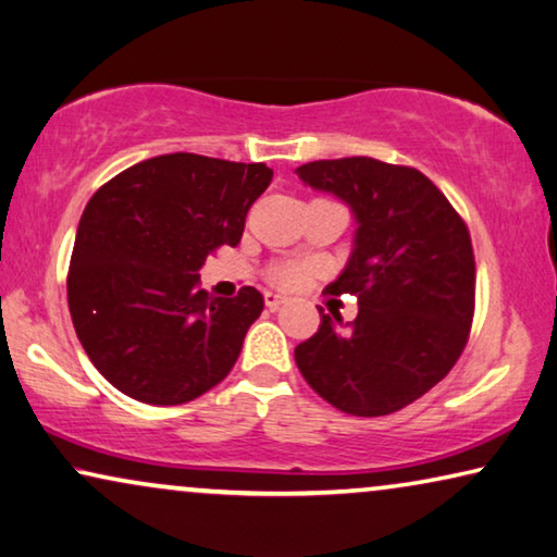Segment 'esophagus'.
<instances>
[{
  "mask_svg": "<svg viewBox=\"0 0 557 557\" xmlns=\"http://www.w3.org/2000/svg\"><path fill=\"white\" fill-rule=\"evenodd\" d=\"M287 302V297L285 295H280V293H272V289H268V293H264V305L270 307V310H277L280 305H285Z\"/></svg>",
  "mask_w": 557,
  "mask_h": 557,
  "instance_id": "esophagus-1",
  "label": "esophagus"
}]
</instances>
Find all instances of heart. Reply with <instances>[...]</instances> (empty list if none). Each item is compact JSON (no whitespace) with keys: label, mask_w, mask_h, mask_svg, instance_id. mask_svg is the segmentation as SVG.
Wrapping results in <instances>:
<instances>
[{"label":"heart","mask_w":557,"mask_h":557,"mask_svg":"<svg viewBox=\"0 0 557 557\" xmlns=\"http://www.w3.org/2000/svg\"><path fill=\"white\" fill-rule=\"evenodd\" d=\"M310 270H312L310 264H302V262H277L275 268H272L270 277L275 285L293 289V287L302 285L307 275H310Z\"/></svg>","instance_id":"1"}]
</instances>
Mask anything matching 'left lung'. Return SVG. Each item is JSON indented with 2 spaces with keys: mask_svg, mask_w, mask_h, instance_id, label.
I'll return each mask as SVG.
<instances>
[{
  "mask_svg": "<svg viewBox=\"0 0 557 557\" xmlns=\"http://www.w3.org/2000/svg\"><path fill=\"white\" fill-rule=\"evenodd\" d=\"M302 182L337 195L358 220L355 250L325 289L355 295L358 318L320 310V330L295 347L314 393L358 418L403 410L435 387L468 345L475 314L470 230L425 174L372 157L318 160Z\"/></svg>",
  "mask_w": 557,
  "mask_h": 557,
  "instance_id": "1",
  "label": "left lung"
}]
</instances>
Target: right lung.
I'll return each instance as SVG.
<instances>
[{
	"label": "right lung",
	"mask_w": 557,
	"mask_h": 557,
	"mask_svg": "<svg viewBox=\"0 0 557 557\" xmlns=\"http://www.w3.org/2000/svg\"><path fill=\"white\" fill-rule=\"evenodd\" d=\"M270 182L264 162L174 152L132 164L89 199L66 302L89 360L120 393L182 405L230 375L264 297L207 295L197 270L239 243Z\"/></svg>",
	"instance_id": "add662e5"
}]
</instances>
